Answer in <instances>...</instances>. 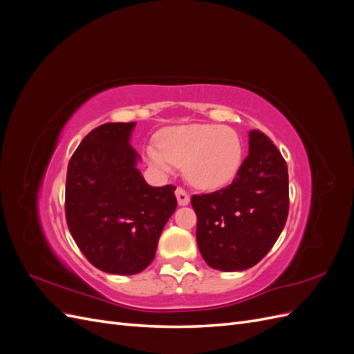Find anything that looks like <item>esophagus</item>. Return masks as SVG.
I'll list each match as a JSON object with an SVG mask.
<instances>
[{
  "instance_id": "1",
  "label": "esophagus",
  "mask_w": 354,
  "mask_h": 354,
  "mask_svg": "<svg viewBox=\"0 0 354 354\" xmlns=\"http://www.w3.org/2000/svg\"><path fill=\"white\" fill-rule=\"evenodd\" d=\"M176 196H177L178 205H187V203L190 202V196H189V194L183 187H177L176 189Z\"/></svg>"
}]
</instances>
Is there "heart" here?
I'll use <instances>...</instances> for the list:
<instances>
[{"instance_id":"1","label":"heart","mask_w":354,"mask_h":354,"mask_svg":"<svg viewBox=\"0 0 354 354\" xmlns=\"http://www.w3.org/2000/svg\"><path fill=\"white\" fill-rule=\"evenodd\" d=\"M158 145L145 149L147 164L168 174L174 165H185L192 185L214 190L226 186L236 176L242 160V143L230 127L189 124L160 131Z\"/></svg>"}]
</instances>
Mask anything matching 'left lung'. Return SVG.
I'll list each match as a JSON object with an SVG mask.
<instances>
[{
  "instance_id": "8db88e82",
  "label": "left lung",
  "mask_w": 354,
  "mask_h": 354,
  "mask_svg": "<svg viewBox=\"0 0 354 354\" xmlns=\"http://www.w3.org/2000/svg\"><path fill=\"white\" fill-rule=\"evenodd\" d=\"M196 242L216 270L239 272L255 266L282 233L289 211L288 167L264 133L250 131V153L232 185L192 196Z\"/></svg>"
}]
</instances>
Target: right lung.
Here are the masks:
<instances>
[{"mask_svg":"<svg viewBox=\"0 0 354 354\" xmlns=\"http://www.w3.org/2000/svg\"><path fill=\"white\" fill-rule=\"evenodd\" d=\"M136 122L94 128L73 152L65 212L73 241L94 267L136 274L155 259L160 233L177 208L176 187L149 186L130 145Z\"/></svg>","mask_w":354,"mask_h":354,"instance_id":"right-lung-1","label":"right lung"}]
</instances>
